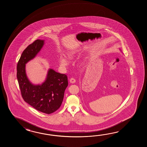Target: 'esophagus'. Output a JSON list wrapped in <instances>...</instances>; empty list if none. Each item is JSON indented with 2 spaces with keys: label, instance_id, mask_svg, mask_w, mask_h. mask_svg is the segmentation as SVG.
Listing matches in <instances>:
<instances>
[{
  "label": "esophagus",
  "instance_id": "obj_1",
  "mask_svg": "<svg viewBox=\"0 0 147 147\" xmlns=\"http://www.w3.org/2000/svg\"><path fill=\"white\" fill-rule=\"evenodd\" d=\"M70 82L71 83H72V84H74V83H75V82H76V79H75V78H71L70 79Z\"/></svg>",
  "mask_w": 147,
  "mask_h": 147
}]
</instances>
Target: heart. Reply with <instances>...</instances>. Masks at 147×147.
<instances>
[{"label":"heart","mask_w":147,"mask_h":147,"mask_svg":"<svg viewBox=\"0 0 147 147\" xmlns=\"http://www.w3.org/2000/svg\"><path fill=\"white\" fill-rule=\"evenodd\" d=\"M73 56H74V55H73L72 53H70V54H69V57H70V58H72ZM60 61L61 63L63 65V66H66V65H67L68 64V60H67V59H66V58L64 57H61Z\"/></svg>","instance_id":"b5f03b06"}]
</instances>
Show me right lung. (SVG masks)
I'll return each mask as SVG.
<instances>
[{
  "label": "right lung",
  "instance_id": "right-lung-1",
  "mask_svg": "<svg viewBox=\"0 0 147 147\" xmlns=\"http://www.w3.org/2000/svg\"><path fill=\"white\" fill-rule=\"evenodd\" d=\"M44 44V40L37 39L24 50L17 63V78L25 102L39 111L50 114L58 109L63 102L68 84L67 75L50 69L44 83L34 85L29 81L25 70L26 63L37 55Z\"/></svg>",
  "mask_w": 147,
  "mask_h": 147
}]
</instances>
